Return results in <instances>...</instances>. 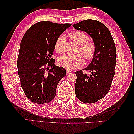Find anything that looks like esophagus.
<instances>
[{
    "label": "esophagus",
    "instance_id": "obj_1",
    "mask_svg": "<svg viewBox=\"0 0 134 134\" xmlns=\"http://www.w3.org/2000/svg\"><path fill=\"white\" fill-rule=\"evenodd\" d=\"M72 72V70H68V69L66 70V72H67V73H70V72Z\"/></svg>",
    "mask_w": 134,
    "mask_h": 134
}]
</instances>
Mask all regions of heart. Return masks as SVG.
<instances>
[{
  "label": "heart",
  "mask_w": 134,
  "mask_h": 134,
  "mask_svg": "<svg viewBox=\"0 0 134 134\" xmlns=\"http://www.w3.org/2000/svg\"><path fill=\"white\" fill-rule=\"evenodd\" d=\"M72 40L79 45L78 52L83 55L87 60H92L95 55L96 46L93 42H89V37L86 33L81 31H73L70 34ZM65 37L64 35L59 36L56 40L55 44V49L58 53H62ZM83 56L81 54L76 55H64L59 57L58 60L59 65L68 70H74L81 67L85 63Z\"/></svg>",
  "instance_id": "1"
}]
</instances>
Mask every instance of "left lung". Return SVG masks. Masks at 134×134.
I'll use <instances>...</instances> for the list:
<instances>
[{
    "label": "left lung",
    "instance_id": "obj_1",
    "mask_svg": "<svg viewBox=\"0 0 134 134\" xmlns=\"http://www.w3.org/2000/svg\"><path fill=\"white\" fill-rule=\"evenodd\" d=\"M76 29L86 32L96 46L95 55L88 66L75 72V94L84 103L93 104L103 98L110 90L116 64V47L110 31L101 22L87 19L74 24Z\"/></svg>",
    "mask_w": 134,
    "mask_h": 134
}]
</instances>
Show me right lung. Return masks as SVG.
I'll use <instances>...</instances> for the list:
<instances>
[{
    "instance_id": "add662e5",
    "label": "right lung",
    "mask_w": 134,
    "mask_h": 134,
    "mask_svg": "<svg viewBox=\"0 0 134 134\" xmlns=\"http://www.w3.org/2000/svg\"><path fill=\"white\" fill-rule=\"evenodd\" d=\"M71 26V24L38 22L22 38L17 60L18 74L22 89L32 102L46 104L55 98L57 86L66 71L56 66L55 59L51 56L56 40Z\"/></svg>"
}]
</instances>
